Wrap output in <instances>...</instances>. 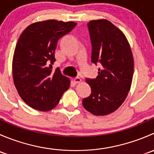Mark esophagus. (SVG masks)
<instances>
[{
  "instance_id": "esophagus-1",
  "label": "esophagus",
  "mask_w": 154,
  "mask_h": 154,
  "mask_svg": "<svg viewBox=\"0 0 154 154\" xmlns=\"http://www.w3.org/2000/svg\"><path fill=\"white\" fill-rule=\"evenodd\" d=\"M74 83H80V82L82 81V80L79 77H75V78L74 79Z\"/></svg>"
}]
</instances>
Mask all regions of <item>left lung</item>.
Segmentation results:
<instances>
[{
    "instance_id": "1",
    "label": "left lung",
    "mask_w": 154,
    "mask_h": 154,
    "mask_svg": "<svg viewBox=\"0 0 154 154\" xmlns=\"http://www.w3.org/2000/svg\"><path fill=\"white\" fill-rule=\"evenodd\" d=\"M91 39V63L99 64L95 79L86 78L91 93L83 99L87 111L106 116L125 101L133 75V54L125 34L110 21L93 20L87 24Z\"/></svg>"
}]
</instances>
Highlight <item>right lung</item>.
I'll return each mask as SVG.
<instances>
[{
  "instance_id": "obj_1",
  "label": "right lung",
  "mask_w": 154,
  "mask_h": 154,
  "mask_svg": "<svg viewBox=\"0 0 154 154\" xmlns=\"http://www.w3.org/2000/svg\"><path fill=\"white\" fill-rule=\"evenodd\" d=\"M76 25L73 21H38L20 35L12 60V77L19 96L32 108L52 109L69 88V79L57 68L54 72L51 68L57 42Z\"/></svg>"
}]
</instances>
